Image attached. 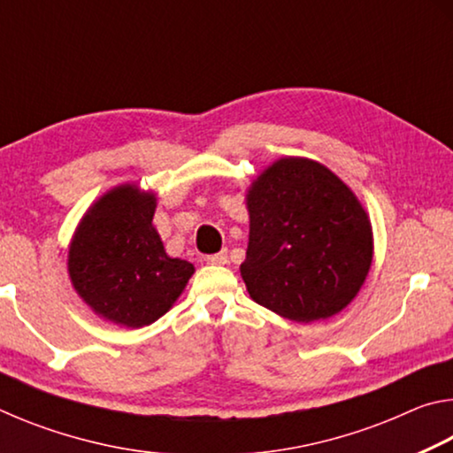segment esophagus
<instances>
[{
    "label": "esophagus",
    "mask_w": 453,
    "mask_h": 453,
    "mask_svg": "<svg viewBox=\"0 0 453 453\" xmlns=\"http://www.w3.org/2000/svg\"><path fill=\"white\" fill-rule=\"evenodd\" d=\"M205 262H208L210 265H226L227 264V250L219 251V254L208 256V257H205Z\"/></svg>",
    "instance_id": "34e87169"
}]
</instances>
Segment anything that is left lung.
Returning <instances> with one entry per match:
<instances>
[{
    "label": "left lung",
    "mask_w": 453,
    "mask_h": 453,
    "mask_svg": "<svg viewBox=\"0 0 453 453\" xmlns=\"http://www.w3.org/2000/svg\"><path fill=\"white\" fill-rule=\"evenodd\" d=\"M245 208L250 242L240 272L251 300L302 324L354 302L373 259L372 221L332 170L281 157L251 181Z\"/></svg>",
    "instance_id": "1"
}]
</instances>
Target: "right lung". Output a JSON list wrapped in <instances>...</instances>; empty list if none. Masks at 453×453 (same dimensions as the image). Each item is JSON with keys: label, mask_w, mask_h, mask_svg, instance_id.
<instances>
[{"label": "right lung", "mask_w": 453, "mask_h": 453, "mask_svg": "<svg viewBox=\"0 0 453 453\" xmlns=\"http://www.w3.org/2000/svg\"><path fill=\"white\" fill-rule=\"evenodd\" d=\"M157 197L135 183L105 191L83 213L67 251L72 286L96 316L143 327L178 302L194 264L165 254L153 226Z\"/></svg>", "instance_id": "1"}]
</instances>
